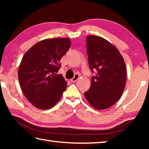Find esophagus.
Segmentation results:
<instances>
[{"instance_id": "1", "label": "esophagus", "mask_w": 149, "mask_h": 149, "mask_svg": "<svg viewBox=\"0 0 149 149\" xmlns=\"http://www.w3.org/2000/svg\"><path fill=\"white\" fill-rule=\"evenodd\" d=\"M79 75H78V74H75V75H74V77H73L72 79H70V81H71V82H75L78 79H79Z\"/></svg>"}]
</instances>
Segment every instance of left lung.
Instances as JSON below:
<instances>
[{
    "label": "left lung",
    "instance_id": "obj_1",
    "mask_svg": "<svg viewBox=\"0 0 149 149\" xmlns=\"http://www.w3.org/2000/svg\"><path fill=\"white\" fill-rule=\"evenodd\" d=\"M87 52L90 70L96 72L85 97L96 109H107L119 100L124 90L127 75L124 60L114 45L95 35L87 36Z\"/></svg>",
    "mask_w": 149,
    "mask_h": 149
}]
</instances>
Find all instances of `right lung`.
<instances>
[{
    "instance_id": "1",
    "label": "right lung",
    "mask_w": 149,
    "mask_h": 149,
    "mask_svg": "<svg viewBox=\"0 0 149 149\" xmlns=\"http://www.w3.org/2000/svg\"><path fill=\"white\" fill-rule=\"evenodd\" d=\"M71 46L69 38L42 40L24 54L18 68V79L25 97L34 107L47 110L54 107L66 89L67 83L56 74L60 60Z\"/></svg>"
}]
</instances>
